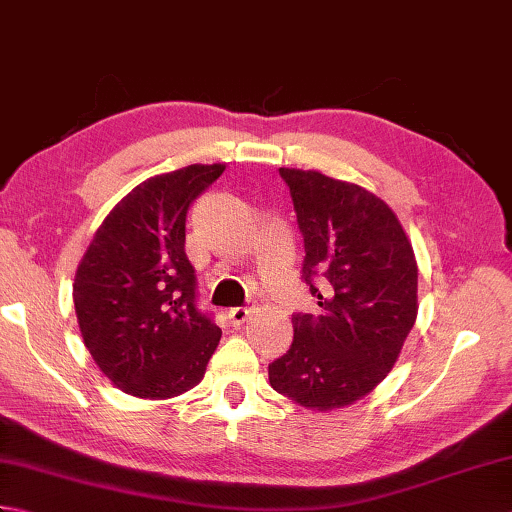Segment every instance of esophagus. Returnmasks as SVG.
I'll use <instances>...</instances> for the list:
<instances>
[{
    "label": "esophagus",
    "mask_w": 512,
    "mask_h": 512,
    "mask_svg": "<svg viewBox=\"0 0 512 512\" xmlns=\"http://www.w3.org/2000/svg\"><path fill=\"white\" fill-rule=\"evenodd\" d=\"M248 317H250V308H231V310H228V321H231L235 328H237V325L246 323Z\"/></svg>",
    "instance_id": "1"
}]
</instances>
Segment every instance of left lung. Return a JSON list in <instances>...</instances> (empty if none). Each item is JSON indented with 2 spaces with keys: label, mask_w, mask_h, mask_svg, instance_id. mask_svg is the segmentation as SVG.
<instances>
[{
  "label": "left lung",
  "mask_w": 512,
  "mask_h": 512,
  "mask_svg": "<svg viewBox=\"0 0 512 512\" xmlns=\"http://www.w3.org/2000/svg\"><path fill=\"white\" fill-rule=\"evenodd\" d=\"M279 176L306 248L301 279L321 314H292L295 339L268 365L270 385L306 409L352 405L387 376L416 323V257L374 193L319 171Z\"/></svg>",
  "instance_id": "obj_1"
}]
</instances>
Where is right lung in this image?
<instances>
[{"label": "right lung", "instance_id": "right-lung-1", "mask_svg": "<svg viewBox=\"0 0 512 512\" xmlns=\"http://www.w3.org/2000/svg\"><path fill=\"white\" fill-rule=\"evenodd\" d=\"M224 165H189L149 178L96 231L74 277V310L94 363L125 394L180 396L204 376L222 330L198 308L184 253L193 200Z\"/></svg>", "mask_w": 512, "mask_h": 512}]
</instances>
